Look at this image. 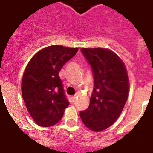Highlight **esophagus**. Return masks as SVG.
Listing matches in <instances>:
<instances>
[{
    "label": "esophagus",
    "instance_id": "obj_1",
    "mask_svg": "<svg viewBox=\"0 0 153 153\" xmlns=\"http://www.w3.org/2000/svg\"><path fill=\"white\" fill-rule=\"evenodd\" d=\"M76 100V96H74V97H71V100H72V102H75Z\"/></svg>",
    "mask_w": 153,
    "mask_h": 153
}]
</instances>
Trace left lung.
<instances>
[{
  "instance_id": "8db88e82",
  "label": "left lung",
  "mask_w": 153,
  "mask_h": 153,
  "mask_svg": "<svg viewBox=\"0 0 153 153\" xmlns=\"http://www.w3.org/2000/svg\"><path fill=\"white\" fill-rule=\"evenodd\" d=\"M92 67L94 89L90 106L80 112L88 129L100 132L113 125L122 113L129 95V77L120 56L105 48H82Z\"/></svg>"
}]
</instances>
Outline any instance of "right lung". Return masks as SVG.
I'll list each match as a JSON object with an SVG mask.
<instances>
[{
    "label": "right lung",
    "instance_id": "obj_1",
    "mask_svg": "<svg viewBox=\"0 0 153 153\" xmlns=\"http://www.w3.org/2000/svg\"><path fill=\"white\" fill-rule=\"evenodd\" d=\"M77 47L50 46L31 58L23 75L21 91L24 103L37 125L57 123L69 106L59 73L77 53Z\"/></svg>",
    "mask_w": 153,
    "mask_h": 153
}]
</instances>
